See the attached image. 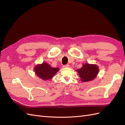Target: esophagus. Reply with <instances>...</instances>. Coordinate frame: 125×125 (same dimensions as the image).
I'll use <instances>...</instances> for the list:
<instances>
[{
	"instance_id": "1",
	"label": "esophagus",
	"mask_w": 125,
	"mask_h": 125,
	"mask_svg": "<svg viewBox=\"0 0 125 125\" xmlns=\"http://www.w3.org/2000/svg\"><path fill=\"white\" fill-rule=\"evenodd\" d=\"M69 65L68 64H67V65H63V68H68V67H69Z\"/></svg>"
}]
</instances>
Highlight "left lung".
<instances>
[{"label": "left lung", "instance_id": "left-lung-1", "mask_svg": "<svg viewBox=\"0 0 125 125\" xmlns=\"http://www.w3.org/2000/svg\"><path fill=\"white\" fill-rule=\"evenodd\" d=\"M99 68L95 65L85 63L80 69L77 70L82 81L86 82L93 80L99 73Z\"/></svg>", "mask_w": 125, "mask_h": 125}]
</instances>
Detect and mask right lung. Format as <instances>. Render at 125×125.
<instances>
[{"label":"right lung","mask_w":125,"mask_h":125,"mask_svg":"<svg viewBox=\"0 0 125 125\" xmlns=\"http://www.w3.org/2000/svg\"><path fill=\"white\" fill-rule=\"evenodd\" d=\"M59 70L58 68H52L46 62L36 66L34 68L35 74L44 80L52 79Z\"/></svg>","instance_id":"right-lung-1"}]
</instances>
